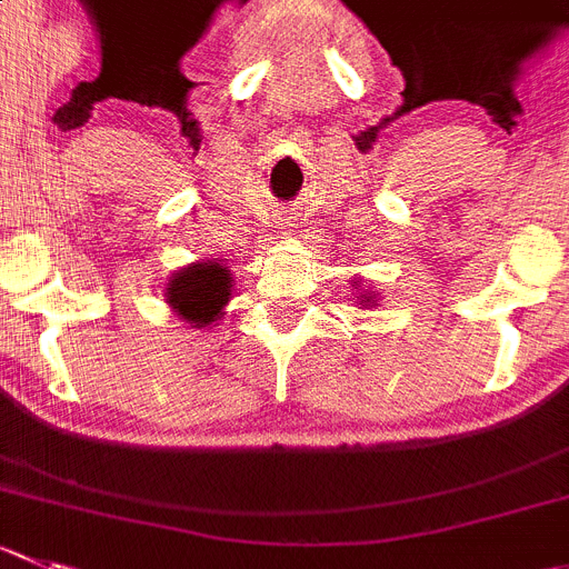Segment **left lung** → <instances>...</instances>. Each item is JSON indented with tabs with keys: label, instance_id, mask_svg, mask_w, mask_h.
I'll list each match as a JSON object with an SVG mask.
<instances>
[{
	"label": "left lung",
	"instance_id": "8db88e82",
	"mask_svg": "<svg viewBox=\"0 0 569 569\" xmlns=\"http://www.w3.org/2000/svg\"><path fill=\"white\" fill-rule=\"evenodd\" d=\"M357 299H360L362 307H375L377 305V293H371V290H362V293L357 296Z\"/></svg>",
	"mask_w": 569,
	"mask_h": 569
}]
</instances>
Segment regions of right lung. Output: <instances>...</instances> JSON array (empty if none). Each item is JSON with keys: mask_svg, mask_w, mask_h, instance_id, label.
<instances>
[{"mask_svg": "<svg viewBox=\"0 0 569 569\" xmlns=\"http://www.w3.org/2000/svg\"><path fill=\"white\" fill-rule=\"evenodd\" d=\"M231 270L220 262H192L176 270L167 281V305L189 327H209L223 316V307L231 299Z\"/></svg>", "mask_w": 569, "mask_h": 569, "instance_id": "right-lung-1", "label": "right lung"}]
</instances>
